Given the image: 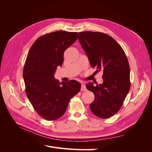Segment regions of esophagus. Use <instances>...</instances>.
Wrapping results in <instances>:
<instances>
[{"label":"esophagus","instance_id":"1","mask_svg":"<svg viewBox=\"0 0 152 152\" xmlns=\"http://www.w3.org/2000/svg\"><path fill=\"white\" fill-rule=\"evenodd\" d=\"M87 90V88L86 87V85L84 84H82V86H81V91H85Z\"/></svg>","mask_w":152,"mask_h":152}]
</instances>
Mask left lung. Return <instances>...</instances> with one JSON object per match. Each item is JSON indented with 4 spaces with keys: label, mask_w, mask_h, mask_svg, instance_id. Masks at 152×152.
<instances>
[{
    "label": "left lung",
    "mask_w": 152,
    "mask_h": 152,
    "mask_svg": "<svg viewBox=\"0 0 152 152\" xmlns=\"http://www.w3.org/2000/svg\"><path fill=\"white\" fill-rule=\"evenodd\" d=\"M78 39L96 71H103L102 84L86 85L93 92L94 100L90 109L99 118H108L121 108L130 89V70L126 55L111 37L100 32L83 31Z\"/></svg>",
    "instance_id": "8db88e82"
}]
</instances>
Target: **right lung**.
Here are the masks:
<instances>
[{
	"label": "right lung",
	"instance_id": "1",
	"mask_svg": "<svg viewBox=\"0 0 152 152\" xmlns=\"http://www.w3.org/2000/svg\"><path fill=\"white\" fill-rule=\"evenodd\" d=\"M77 39V32L45 34L35 40L27 55L23 69L26 94L35 111L47 121L60 118L80 90L77 80L61 84L54 77L57 66L63 65L64 52Z\"/></svg>",
	"mask_w": 152,
	"mask_h": 152
}]
</instances>
